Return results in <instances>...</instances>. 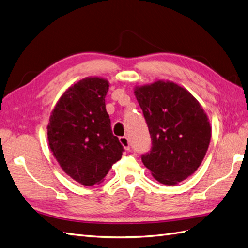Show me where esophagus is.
I'll list each match as a JSON object with an SVG mask.
<instances>
[{
    "label": "esophagus",
    "instance_id": "obj_1",
    "mask_svg": "<svg viewBox=\"0 0 248 248\" xmlns=\"http://www.w3.org/2000/svg\"><path fill=\"white\" fill-rule=\"evenodd\" d=\"M119 141L122 142V145L124 146V148L125 149V150L130 151L131 143H130V140H129L128 137H126V136H120V137H119Z\"/></svg>",
    "mask_w": 248,
    "mask_h": 248
}]
</instances>
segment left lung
Instances as JSON below:
<instances>
[{
  "label": "left lung",
  "mask_w": 248,
  "mask_h": 248,
  "mask_svg": "<svg viewBox=\"0 0 248 248\" xmlns=\"http://www.w3.org/2000/svg\"><path fill=\"white\" fill-rule=\"evenodd\" d=\"M151 136L141 160L165 185L194 173L208 149L211 128L198 100L173 82L157 81L135 90Z\"/></svg>",
  "instance_id": "left-lung-1"
}]
</instances>
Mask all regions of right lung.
<instances>
[{
  "label": "right lung",
  "instance_id": "right-lung-1",
  "mask_svg": "<svg viewBox=\"0 0 248 248\" xmlns=\"http://www.w3.org/2000/svg\"><path fill=\"white\" fill-rule=\"evenodd\" d=\"M108 82L85 78L61 96L47 125L49 147L66 174L84 186L101 183L124 149L106 110Z\"/></svg>",
  "mask_w": 248,
  "mask_h": 248
}]
</instances>
